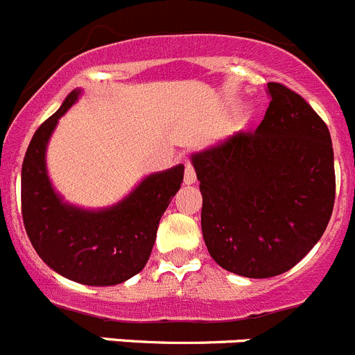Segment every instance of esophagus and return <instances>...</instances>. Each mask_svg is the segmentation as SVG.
I'll use <instances>...</instances> for the list:
<instances>
[{
    "instance_id": "esophagus-1",
    "label": "esophagus",
    "mask_w": 355,
    "mask_h": 355,
    "mask_svg": "<svg viewBox=\"0 0 355 355\" xmlns=\"http://www.w3.org/2000/svg\"><path fill=\"white\" fill-rule=\"evenodd\" d=\"M195 181H197V172H195L193 165L187 162V165H184V183L193 184Z\"/></svg>"
}]
</instances>
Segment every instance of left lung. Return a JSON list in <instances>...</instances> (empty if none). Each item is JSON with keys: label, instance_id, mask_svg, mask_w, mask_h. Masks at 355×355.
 I'll return each mask as SVG.
<instances>
[{"label": "left lung", "instance_id": "left-lung-1", "mask_svg": "<svg viewBox=\"0 0 355 355\" xmlns=\"http://www.w3.org/2000/svg\"><path fill=\"white\" fill-rule=\"evenodd\" d=\"M256 130L193 155L202 234L219 266L251 279L288 272L317 244L335 205L327 125L282 83Z\"/></svg>", "mask_w": 355, "mask_h": 355}]
</instances>
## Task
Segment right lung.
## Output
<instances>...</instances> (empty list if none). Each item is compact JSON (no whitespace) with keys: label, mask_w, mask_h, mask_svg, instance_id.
Returning a JSON list of instances; mask_svg holds the SVG:
<instances>
[{"label":"right lung","mask_w":355,"mask_h":355,"mask_svg":"<svg viewBox=\"0 0 355 355\" xmlns=\"http://www.w3.org/2000/svg\"><path fill=\"white\" fill-rule=\"evenodd\" d=\"M78 94L73 90L29 143L20 181L22 219L33 248L50 268L80 284L114 286L146 265L158 223L181 188L184 167L148 175L125 200L104 211L64 204L46 175L45 150L57 120Z\"/></svg>","instance_id":"obj_1"}]
</instances>
